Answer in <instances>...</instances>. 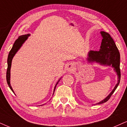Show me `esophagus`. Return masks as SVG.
<instances>
[{"label":"esophagus","instance_id":"1","mask_svg":"<svg viewBox=\"0 0 127 127\" xmlns=\"http://www.w3.org/2000/svg\"><path fill=\"white\" fill-rule=\"evenodd\" d=\"M74 65L73 64H69L67 65V70L68 71H73L74 70Z\"/></svg>","mask_w":127,"mask_h":127}]
</instances>
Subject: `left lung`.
<instances>
[{
  "label": "left lung",
  "mask_w": 127,
  "mask_h": 127,
  "mask_svg": "<svg viewBox=\"0 0 127 127\" xmlns=\"http://www.w3.org/2000/svg\"><path fill=\"white\" fill-rule=\"evenodd\" d=\"M101 34L102 37L100 49L99 51H90L88 53L87 60L90 63H97L100 65L105 66H111L116 72L118 76V81L108 95L102 101L95 104H100L107 102L110 98L111 96L113 94L117 87L120 84L121 78L120 72V54L116 44L108 33L105 32H101Z\"/></svg>",
  "instance_id": "left-lung-1"
}]
</instances>
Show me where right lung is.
Here are the masks:
<instances>
[{
  "label": "right lung",
  "instance_id": "add662e5",
  "mask_svg": "<svg viewBox=\"0 0 127 127\" xmlns=\"http://www.w3.org/2000/svg\"><path fill=\"white\" fill-rule=\"evenodd\" d=\"M30 34H27L25 35H22V36H19L18 38L15 41V42L14 43L13 45V47L11 49V50L9 52V55H8L7 57V72H6V80H7V83L8 86H9V87L11 90H12L13 92L14 93L13 90L12 86L10 85V68H11V65H12V59L13 58V57L15 55L16 53L17 52V51L20 49V48L22 47V46L23 44L25 43V41L28 38V37L30 36ZM61 78L59 80V81H57V83H56L55 87H54V91H55L56 86H57L58 83L59 82ZM53 93V94H54ZM44 105V104H43Z\"/></svg>",
  "mask_w": 127,
  "mask_h": 127
}]
</instances>
